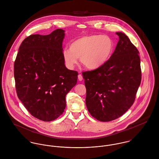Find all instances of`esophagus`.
<instances>
[{
  "mask_svg": "<svg viewBox=\"0 0 159 159\" xmlns=\"http://www.w3.org/2000/svg\"><path fill=\"white\" fill-rule=\"evenodd\" d=\"M78 79H79V80H80V81H82V80H83V77H82V75L81 74H79V75H78Z\"/></svg>",
  "mask_w": 159,
  "mask_h": 159,
  "instance_id": "1",
  "label": "esophagus"
}]
</instances>
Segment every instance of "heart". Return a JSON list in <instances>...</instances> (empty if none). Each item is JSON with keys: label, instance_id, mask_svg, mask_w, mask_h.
<instances>
[{"label": "heart", "instance_id": "obj_1", "mask_svg": "<svg viewBox=\"0 0 159 159\" xmlns=\"http://www.w3.org/2000/svg\"><path fill=\"white\" fill-rule=\"evenodd\" d=\"M115 44L108 35L90 34L74 40L69 48H64L62 57L69 69H74L80 58L87 69L95 70L103 66L111 57Z\"/></svg>", "mask_w": 159, "mask_h": 159}]
</instances>
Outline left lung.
I'll return each instance as SVG.
<instances>
[{
  "label": "left lung",
  "instance_id": "8db88e82",
  "mask_svg": "<svg viewBox=\"0 0 159 159\" xmlns=\"http://www.w3.org/2000/svg\"><path fill=\"white\" fill-rule=\"evenodd\" d=\"M116 33L120 39L110 60L99 69L83 72L88 111L103 122L116 120L129 109L141 81L138 50L125 33Z\"/></svg>",
  "mask_w": 159,
  "mask_h": 159
}]
</instances>
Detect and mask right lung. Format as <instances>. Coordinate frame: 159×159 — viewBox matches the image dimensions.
Segmentation results:
<instances>
[{
  "mask_svg": "<svg viewBox=\"0 0 159 159\" xmlns=\"http://www.w3.org/2000/svg\"><path fill=\"white\" fill-rule=\"evenodd\" d=\"M64 36L62 29L28 36L14 63L18 98L32 116L44 121L63 113L66 96L77 82V72L68 69L62 57Z\"/></svg>",
  "mask_w": 159,
  "mask_h": 159,
  "instance_id": "right-lung-1",
  "label": "right lung"
}]
</instances>
